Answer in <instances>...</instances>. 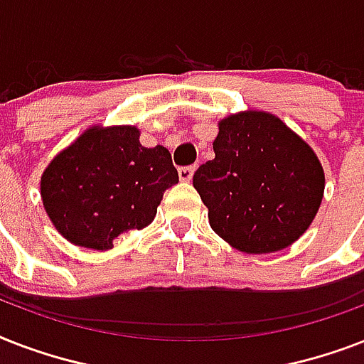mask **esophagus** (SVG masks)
Masks as SVG:
<instances>
[{
    "label": "esophagus",
    "instance_id": "obj_1",
    "mask_svg": "<svg viewBox=\"0 0 364 364\" xmlns=\"http://www.w3.org/2000/svg\"><path fill=\"white\" fill-rule=\"evenodd\" d=\"M194 170H196V166H181L179 168V179L181 181H191L194 176Z\"/></svg>",
    "mask_w": 364,
    "mask_h": 364
}]
</instances>
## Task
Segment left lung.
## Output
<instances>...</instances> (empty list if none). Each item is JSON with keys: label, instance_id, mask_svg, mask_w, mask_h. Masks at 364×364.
<instances>
[{"label": "left lung", "instance_id": "left-lung-1", "mask_svg": "<svg viewBox=\"0 0 364 364\" xmlns=\"http://www.w3.org/2000/svg\"><path fill=\"white\" fill-rule=\"evenodd\" d=\"M215 159L194 171L193 185L211 228L243 253H274L308 230L325 191L310 145L262 111L219 122Z\"/></svg>", "mask_w": 364, "mask_h": 364}]
</instances>
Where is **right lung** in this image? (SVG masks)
I'll return each mask as SVG.
<instances>
[{"label": "right lung", "mask_w": 364, "mask_h": 364, "mask_svg": "<svg viewBox=\"0 0 364 364\" xmlns=\"http://www.w3.org/2000/svg\"><path fill=\"white\" fill-rule=\"evenodd\" d=\"M177 181L170 151L143 147L137 128H90L48 164L41 198L65 240L105 251L122 232L151 225Z\"/></svg>", "instance_id": "1"}]
</instances>
